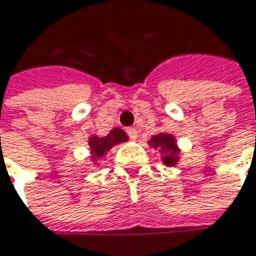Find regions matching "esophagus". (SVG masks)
Returning <instances> with one entry per match:
<instances>
[{
  "label": "esophagus",
  "mask_w": 256,
  "mask_h": 256,
  "mask_svg": "<svg viewBox=\"0 0 256 256\" xmlns=\"http://www.w3.org/2000/svg\"><path fill=\"white\" fill-rule=\"evenodd\" d=\"M128 138H130L132 140H134V139L138 138V128H128Z\"/></svg>",
  "instance_id": "34e87169"
}]
</instances>
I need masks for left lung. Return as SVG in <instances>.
Returning <instances> with one entry per match:
<instances>
[{
    "label": "left lung",
    "instance_id": "1",
    "mask_svg": "<svg viewBox=\"0 0 256 256\" xmlns=\"http://www.w3.org/2000/svg\"><path fill=\"white\" fill-rule=\"evenodd\" d=\"M152 148L158 150V151L162 154L161 160L166 166L168 167H173L177 164L178 161V154L180 150L177 148V142H176V138L170 133H160V134H155L152 136L151 140L148 142Z\"/></svg>",
    "mask_w": 256,
    "mask_h": 256
}]
</instances>
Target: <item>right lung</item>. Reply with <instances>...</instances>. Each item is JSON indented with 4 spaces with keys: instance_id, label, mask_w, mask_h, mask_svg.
<instances>
[{
    "instance_id": "right-lung-1",
    "label": "right lung",
    "mask_w": 256,
    "mask_h": 256,
    "mask_svg": "<svg viewBox=\"0 0 256 256\" xmlns=\"http://www.w3.org/2000/svg\"><path fill=\"white\" fill-rule=\"evenodd\" d=\"M128 139L124 130L122 128H112L106 136H90L89 138V148H90V154H92V160H100L102 158L106 152L110 151L114 145L117 144H123Z\"/></svg>"
}]
</instances>
